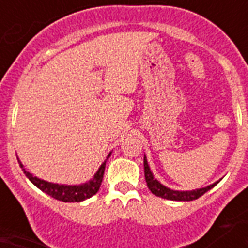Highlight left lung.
I'll return each instance as SVG.
<instances>
[{
    "label": "left lung",
    "mask_w": 248,
    "mask_h": 248,
    "mask_svg": "<svg viewBox=\"0 0 248 248\" xmlns=\"http://www.w3.org/2000/svg\"><path fill=\"white\" fill-rule=\"evenodd\" d=\"M144 173H145V180H147L148 188L151 189V192L155 196L161 197V198H166V200H171V201H193L200 198L201 196H203L204 193L208 192L210 189L214 188L216 185H208L206 188L202 189H197V190H190V192H179V190H171V189L166 188L163 186L161 183L155 180L153 177V173L151 172V169L148 166L147 159L144 157Z\"/></svg>",
    "instance_id": "8db88e82"
}]
</instances>
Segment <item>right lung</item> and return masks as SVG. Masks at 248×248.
I'll return each mask as SVG.
<instances>
[{"label":"right lung","instance_id":"add662e5","mask_svg":"<svg viewBox=\"0 0 248 248\" xmlns=\"http://www.w3.org/2000/svg\"><path fill=\"white\" fill-rule=\"evenodd\" d=\"M105 163L107 162H104L100 166V169L97 170V172L95 173L93 179H91L89 183H85V184L82 185H73V186H72V185L52 184V183L41 180L38 177L33 176V175H31L29 172H27L24 169H23V171H24L25 176L28 177L29 180L32 181L37 188L41 189L42 192L48 194V196L52 197V198H55V200L58 201H62V202H81V201L87 200V198L93 197V194H96L97 193V190L100 188L101 181H103ZM20 167H23L21 163Z\"/></svg>","mask_w":248,"mask_h":248}]
</instances>
